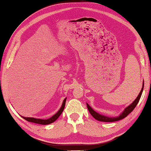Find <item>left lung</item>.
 <instances>
[{
  "label": "left lung",
  "instance_id": "left-lung-1",
  "mask_svg": "<svg viewBox=\"0 0 151 151\" xmlns=\"http://www.w3.org/2000/svg\"><path fill=\"white\" fill-rule=\"evenodd\" d=\"M143 88H144V81H143V83H142L141 90V91H140V93L138 95V96L137 97V98L134 99V101L131 104L129 105L128 107H127L125 109H124L123 111L119 115L117 116V117H107V116H105L104 115L99 114V113H97L96 111H95L92 109L90 106H89L88 104H86L87 107H88V111H89V113H90V114L97 121H103V122H114V121H119L121 119H122L126 117L127 116L129 113L133 111V109L135 108L137 105L138 104L140 98H141V97L142 91H143Z\"/></svg>",
  "mask_w": 151,
  "mask_h": 151
}]
</instances>
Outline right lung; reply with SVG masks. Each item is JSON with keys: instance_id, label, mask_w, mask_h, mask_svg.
<instances>
[{"instance_id": "obj_1", "label": "right lung", "mask_w": 151, "mask_h": 151, "mask_svg": "<svg viewBox=\"0 0 151 151\" xmlns=\"http://www.w3.org/2000/svg\"><path fill=\"white\" fill-rule=\"evenodd\" d=\"M66 99H67V97H65V98L63 99L62 107H60L59 111H58L55 115H53L52 117L47 119H36V118H33V117H22V116H21V117H22L23 119H24L25 120L28 121V122L40 124V125H48V124L52 123H54L55 121H56V119H58V118L60 117V115L62 114V113L63 112V111L64 109V107H65Z\"/></svg>"}]
</instances>
